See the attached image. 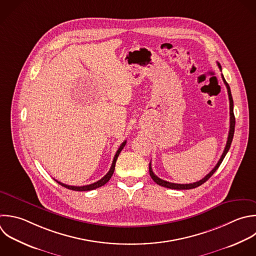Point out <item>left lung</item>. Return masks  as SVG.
<instances>
[{
  "mask_svg": "<svg viewBox=\"0 0 256 256\" xmlns=\"http://www.w3.org/2000/svg\"><path fill=\"white\" fill-rule=\"evenodd\" d=\"M217 65L219 67V69L221 70V66L220 64L217 62ZM222 80L227 88V93H228V98H229V109H230V128H229V134H228V138H227V142H226V146L224 148V151L218 161V163L216 164V166L204 177L202 178L201 180L197 181V182H194V183H190V184H177V183H171V182H168V181H165L159 177H157L154 172L152 171V167H151V162L149 164V173H150V176L151 178L154 180L155 183H157L158 185L160 186H163V187H166V188H170V189H178V190H183V189H192V188H196L198 186H200L201 184H203L204 182H206L212 175L213 173L218 169V167L220 166L221 162L223 161L225 155L227 154L229 148H230V145H231V142H232V139H233V135H234V127H235V117H234V113H233V99H232V96H231V91H230V87L228 85V83L225 81L223 75H222Z\"/></svg>",
  "mask_w": 256,
  "mask_h": 256,
  "instance_id": "8db88e82",
  "label": "left lung"
}]
</instances>
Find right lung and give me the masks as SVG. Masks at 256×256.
<instances>
[{"mask_svg":"<svg viewBox=\"0 0 256 256\" xmlns=\"http://www.w3.org/2000/svg\"><path fill=\"white\" fill-rule=\"evenodd\" d=\"M125 145H126V141H124V142L120 145L119 149L117 150V152H116V154H115V156H114V159H113L111 168H110V170L108 171V173H107L103 178H101L100 180H98L97 182L92 183V184H89V185H85V186H71V185L64 184V183H62V182H60V181H58V180H56V179H55V180H56L60 185L66 187V188H68V189H70V190H74V191H89V190H93V189L99 188V187L105 185V184L110 180V178L112 177V175H113V173H114V170H115V164H116L117 158H118L120 152L122 151V149L124 148Z\"/></svg>","mask_w":256,"mask_h":256,"instance_id":"right-lung-1","label":"right lung"}]
</instances>
